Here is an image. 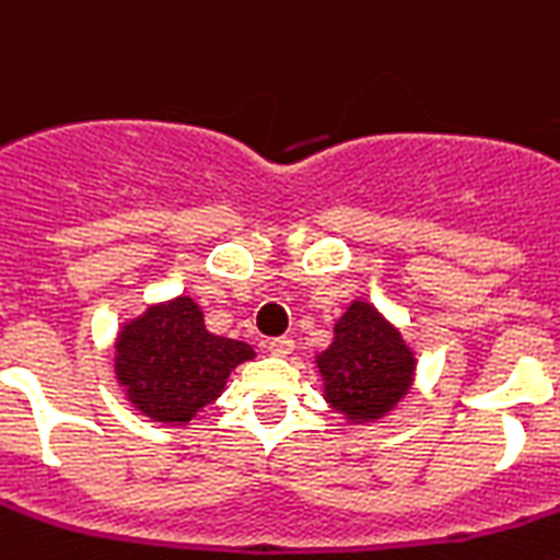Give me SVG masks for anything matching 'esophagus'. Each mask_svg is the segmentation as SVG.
Instances as JSON below:
<instances>
[{"label": "esophagus", "mask_w": 560, "mask_h": 560, "mask_svg": "<svg viewBox=\"0 0 560 560\" xmlns=\"http://www.w3.org/2000/svg\"><path fill=\"white\" fill-rule=\"evenodd\" d=\"M291 350H294V341H291L289 336H280V339L269 341V353L277 355V359H285Z\"/></svg>", "instance_id": "esophagus-1"}]
</instances>
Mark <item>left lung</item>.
Segmentation results:
<instances>
[{"label": "left lung", "instance_id": "8db88e82", "mask_svg": "<svg viewBox=\"0 0 560 560\" xmlns=\"http://www.w3.org/2000/svg\"><path fill=\"white\" fill-rule=\"evenodd\" d=\"M323 395L348 423H375L407 398L415 381V350L368 300H353L336 319L334 341L314 359Z\"/></svg>", "mask_w": 560, "mask_h": 560}]
</instances>
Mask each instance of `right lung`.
Returning a JSON list of instances; mask_svg holds the SVG:
<instances>
[{"instance_id":"obj_1","label":"right lung","mask_w":560,"mask_h":560,"mask_svg":"<svg viewBox=\"0 0 560 560\" xmlns=\"http://www.w3.org/2000/svg\"><path fill=\"white\" fill-rule=\"evenodd\" d=\"M255 359L246 341L210 334L192 296L153 303L114 341V378L145 418L187 427L219 398L232 370Z\"/></svg>"}]
</instances>
